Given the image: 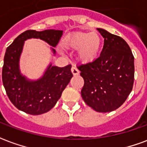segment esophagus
Returning <instances> with one entry per match:
<instances>
[{
  "label": "esophagus",
  "instance_id": "esophagus-1",
  "mask_svg": "<svg viewBox=\"0 0 147 147\" xmlns=\"http://www.w3.org/2000/svg\"><path fill=\"white\" fill-rule=\"evenodd\" d=\"M71 73L73 74V76H78L79 75V71H78V69L76 68V66H72L71 67Z\"/></svg>",
  "mask_w": 147,
  "mask_h": 147
}]
</instances>
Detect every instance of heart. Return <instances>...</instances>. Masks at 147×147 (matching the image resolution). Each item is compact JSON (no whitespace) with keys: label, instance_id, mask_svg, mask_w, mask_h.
Returning <instances> with one entry per match:
<instances>
[{"label":"heart","instance_id":"obj_1","mask_svg":"<svg viewBox=\"0 0 147 147\" xmlns=\"http://www.w3.org/2000/svg\"><path fill=\"white\" fill-rule=\"evenodd\" d=\"M102 39L97 32L74 31L61 41V47L67 50H76L78 61L89 63L95 61L100 51Z\"/></svg>","mask_w":147,"mask_h":147}]
</instances>
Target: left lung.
Masks as SVG:
<instances>
[{
  "instance_id": "8db88e82",
  "label": "left lung",
  "mask_w": 147,
  "mask_h": 147,
  "mask_svg": "<svg viewBox=\"0 0 147 147\" xmlns=\"http://www.w3.org/2000/svg\"><path fill=\"white\" fill-rule=\"evenodd\" d=\"M97 30L103 37V49L98 59L78 67L84 79L81 95L94 110L109 113L122 106L133 89L134 57L124 39Z\"/></svg>"
}]
</instances>
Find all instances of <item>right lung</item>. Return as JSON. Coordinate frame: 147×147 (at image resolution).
Returning a JSON list of instances; mask_svg holds the SVG:
<instances>
[{
    "instance_id": "1",
    "label": "right lung",
    "mask_w": 147,
    "mask_h": 147,
    "mask_svg": "<svg viewBox=\"0 0 147 147\" xmlns=\"http://www.w3.org/2000/svg\"><path fill=\"white\" fill-rule=\"evenodd\" d=\"M61 30H28L21 34L7 47L2 69V81L7 95L19 110L31 115L45 113L53 108L63 90L72 78L71 65L59 68L47 67L43 76L37 80L29 79L21 72L20 58L24 41L30 38L41 39L53 48L62 36ZM53 55L55 50L51 47Z\"/></svg>"
}]
</instances>
